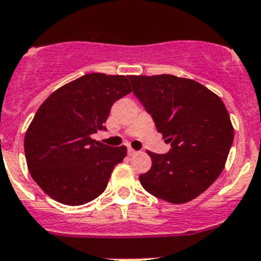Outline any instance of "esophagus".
Segmentation results:
<instances>
[{"label":"esophagus","mask_w":261,"mask_h":261,"mask_svg":"<svg viewBox=\"0 0 261 261\" xmlns=\"http://www.w3.org/2000/svg\"><path fill=\"white\" fill-rule=\"evenodd\" d=\"M127 152H128V155H130V156H134V155H137L138 151H135V149H134V148H131V147H128Z\"/></svg>","instance_id":"esophagus-1"}]
</instances>
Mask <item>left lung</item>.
<instances>
[{
  "mask_svg": "<svg viewBox=\"0 0 261 261\" xmlns=\"http://www.w3.org/2000/svg\"><path fill=\"white\" fill-rule=\"evenodd\" d=\"M134 94L152 115L171 151H147L152 165L140 184L171 203L189 202L203 193L223 171L234 140L225 103L190 79L173 74L128 76Z\"/></svg>",
  "mask_w": 261,
  "mask_h": 261,
  "instance_id": "left-lung-1",
  "label": "left lung"
}]
</instances>
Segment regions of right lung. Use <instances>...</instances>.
I'll use <instances>...</instances> for the list:
<instances>
[{
  "label": "right lung",
  "instance_id": "obj_1",
  "mask_svg": "<svg viewBox=\"0 0 261 261\" xmlns=\"http://www.w3.org/2000/svg\"><path fill=\"white\" fill-rule=\"evenodd\" d=\"M131 92L127 76L89 73L39 106L24 135V155L31 177L47 196L79 206L103 193L127 148H113L92 135L105 128L113 103Z\"/></svg>",
  "mask_w": 261,
  "mask_h": 261
}]
</instances>
